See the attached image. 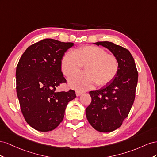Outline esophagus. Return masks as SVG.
Wrapping results in <instances>:
<instances>
[{
	"mask_svg": "<svg viewBox=\"0 0 157 157\" xmlns=\"http://www.w3.org/2000/svg\"><path fill=\"white\" fill-rule=\"evenodd\" d=\"M75 94H76V96H77V97H79V96H80L81 95H82V94H83V92H82V91H76Z\"/></svg>",
	"mask_w": 157,
	"mask_h": 157,
	"instance_id": "esophagus-1",
	"label": "esophagus"
}]
</instances>
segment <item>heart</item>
Here are the masks:
<instances>
[{
	"label": "heart",
	"mask_w": 157,
	"mask_h": 157,
	"mask_svg": "<svg viewBox=\"0 0 157 157\" xmlns=\"http://www.w3.org/2000/svg\"><path fill=\"white\" fill-rule=\"evenodd\" d=\"M84 66L85 73L74 75L69 79L70 86L79 91H85L110 83L119 71L118 60L113 54L97 46H84L74 52H66L62 56L60 68L67 78L71 77Z\"/></svg>",
	"instance_id": "heart-1"
}]
</instances>
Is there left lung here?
<instances>
[{
	"mask_svg": "<svg viewBox=\"0 0 157 157\" xmlns=\"http://www.w3.org/2000/svg\"><path fill=\"white\" fill-rule=\"evenodd\" d=\"M95 44L102 45L118 60L119 71L109 85L89 92L91 102L86 109L91 126L101 132H113L122 126L135 100L138 72L135 61L128 49L109 41Z\"/></svg>",
	"mask_w": 157,
	"mask_h": 157,
	"instance_id": "left-lung-1",
	"label": "left lung"
}]
</instances>
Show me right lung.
Segmentation results:
<instances>
[{"mask_svg": "<svg viewBox=\"0 0 157 157\" xmlns=\"http://www.w3.org/2000/svg\"><path fill=\"white\" fill-rule=\"evenodd\" d=\"M73 43L52 39L31 44L21 55L16 67V92L21 113L29 126L39 132L55 129L62 121L68 102L76 97L75 91L57 92L66 83L60 63Z\"/></svg>", "mask_w": 157, "mask_h": 157, "instance_id": "right-lung-1", "label": "right lung"}]
</instances>
